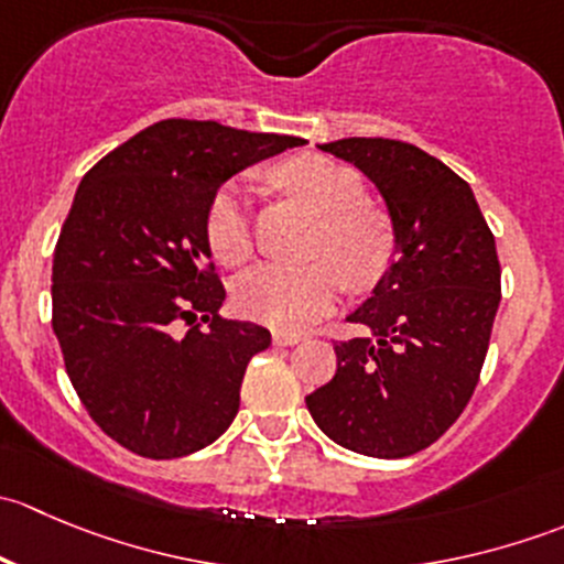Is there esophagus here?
Instances as JSON below:
<instances>
[{
  "label": "esophagus",
  "mask_w": 564,
  "mask_h": 564,
  "mask_svg": "<svg viewBox=\"0 0 564 564\" xmlns=\"http://www.w3.org/2000/svg\"><path fill=\"white\" fill-rule=\"evenodd\" d=\"M303 340V333H294V329H272V344L275 346H292Z\"/></svg>",
  "instance_id": "1"
}]
</instances>
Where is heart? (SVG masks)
Masks as SVG:
<instances>
[{
  "mask_svg": "<svg viewBox=\"0 0 564 564\" xmlns=\"http://www.w3.org/2000/svg\"><path fill=\"white\" fill-rule=\"evenodd\" d=\"M278 180L318 215L308 248L314 261L253 267L237 281L235 305L253 322L292 329L322 316L344 281L357 292L377 286L395 253V226L382 207L362 202L360 174L344 163L300 155L278 169ZM204 231L220 264L242 267L253 256L246 182L231 180L213 193Z\"/></svg>",
  "mask_w": 564,
  "mask_h": 564,
  "instance_id": "1",
  "label": "heart"
}]
</instances>
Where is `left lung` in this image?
<instances>
[{
    "label": "left lung",
    "instance_id": "8db88e82",
    "mask_svg": "<svg viewBox=\"0 0 564 564\" xmlns=\"http://www.w3.org/2000/svg\"><path fill=\"white\" fill-rule=\"evenodd\" d=\"M318 150L360 169L390 209L395 261L346 316L368 335L335 340V377L305 398L346 451L406 458L434 445L480 382L502 283L494 235L460 176L395 139Z\"/></svg>",
    "mask_w": 564,
    "mask_h": 564
}]
</instances>
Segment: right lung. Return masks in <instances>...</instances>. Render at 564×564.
I'll return each instance as SVG.
<instances>
[{
    "instance_id": "obj_1",
    "label": "right lung",
    "mask_w": 564,
    "mask_h": 564,
    "mask_svg": "<svg viewBox=\"0 0 564 564\" xmlns=\"http://www.w3.org/2000/svg\"><path fill=\"white\" fill-rule=\"evenodd\" d=\"M300 144L163 119L84 174L54 248L51 327L84 409L124 451L180 458L235 420L250 357L272 338L218 314L207 204L231 174Z\"/></svg>"
}]
</instances>
